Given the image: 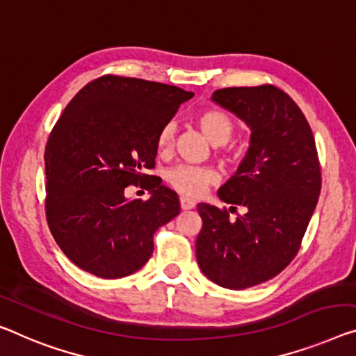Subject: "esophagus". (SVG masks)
Returning <instances> with one entry per match:
<instances>
[{
  "instance_id": "esophagus-1",
  "label": "esophagus",
  "mask_w": 356,
  "mask_h": 356,
  "mask_svg": "<svg viewBox=\"0 0 356 356\" xmlns=\"http://www.w3.org/2000/svg\"><path fill=\"white\" fill-rule=\"evenodd\" d=\"M179 205L183 210H193L195 207V202L191 200L189 197H179Z\"/></svg>"
}]
</instances>
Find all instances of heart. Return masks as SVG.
I'll return each mask as SVG.
<instances>
[{
	"label": "heart",
	"mask_w": 356,
	"mask_h": 356,
	"mask_svg": "<svg viewBox=\"0 0 356 356\" xmlns=\"http://www.w3.org/2000/svg\"><path fill=\"white\" fill-rule=\"evenodd\" d=\"M195 121L213 145L227 143L234 135V121L221 109H204V111L197 114ZM175 135H177L175 122L170 121L163 124L156 136L157 149L161 152L170 151L175 145ZM216 178L218 175L211 167L188 165V163H179V165H175L167 172V181L172 184V188L184 195L193 197L200 195L207 186L216 181Z\"/></svg>",
	"instance_id": "1"
}]
</instances>
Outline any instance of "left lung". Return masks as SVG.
Segmentation results:
<instances>
[{
  "label": "left lung",
  "instance_id": "8db88e82",
  "mask_svg": "<svg viewBox=\"0 0 356 356\" xmlns=\"http://www.w3.org/2000/svg\"><path fill=\"white\" fill-rule=\"evenodd\" d=\"M211 100L251 129L237 173L218 195L242 207L199 204L200 270L216 285L245 289L270 280L294 259L318 202L321 172L314 134L294 100L272 86L226 87Z\"/></svg>",
  "mask_w": 356,
  "mask_h": 356
}]
</instances>
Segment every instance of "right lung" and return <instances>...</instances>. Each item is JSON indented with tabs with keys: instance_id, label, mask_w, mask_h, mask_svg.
<instances>
[{
	"instance_id": "1",
	"label": "right lung",
	"mask_w": 356,
	"mask_h": 356,
	"mask_svg": "<svg viewBox=\"0 0 356 356\" xmlns=\"http://www.w3.org/2000/svg\"><path fill=\"white\" fill-rule=\"evenodd\" d=\"M177 86L105 74L84 86L49 135L46 218L60 250L81 269L122 278L143 267L154 232L179 213L175 191L143 173L156 165V136L183 102ZM147 201L127 200L130 184Z\"/></svg>"
}]
</instances>
